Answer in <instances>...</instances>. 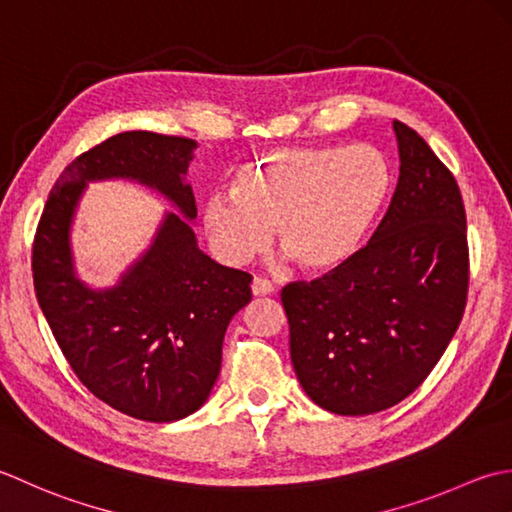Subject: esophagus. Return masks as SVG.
Here are the masks:
<instances>
[{
  "instance_id": "1",
  "label": "esophagus",
  "mask_w": 512,
  "mask_h": 512,
  "mask_svg": "<svg viewBox=\"0 0 512 512\" xmlns=\"http://www.w3.org/2000/svg\"><path fill=\"white\" fill-rule=\"evenodd\" d=\"M252 294L254 296H271V294H274V285H271L269 280H265V278H254Z\"/></svg>"
}]
</instances>
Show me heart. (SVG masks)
I'll use <instances>...</instances> for the list:
<instances>
[{"instance_id": "b5f03b06", "label": "heart", "mask_w": 512, "mask_h": 512, "mask_svg": "<svg viewBox=\"0 0 512 512\" xmlns=\"http://www.w3.org/2000/svg\"><path fill=\"white\" fill-rule=\"evenodd\" d=\"M393 192L391 163L371 143L344 148H274L245 161L229 192L203 205L214 252L243 265L269 243L309 274H331L356 258Z\"/></svg>"}]
</instances>
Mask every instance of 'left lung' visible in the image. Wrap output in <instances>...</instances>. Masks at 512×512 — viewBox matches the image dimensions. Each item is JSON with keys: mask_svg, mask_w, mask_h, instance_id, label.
<instances>
[{"mask_svg": "<svg viewBox=\"0 0 512 512\" xmlns=\"http://www.w3.org/2000/svg\"><path fill=\"white\" fill-rule=\"evenodd\" d=\"M400 179L369 245L338 271L283 289L291 364L322 409L369 415L426 380L466 307L460 187L420 134L393 121Z\"/></svg>", "mask_w": 512, "mask_h": 512, "instance_id": "1", "label": "left lung"}]
</instances>
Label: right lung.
<instances>
[{
    "mask_svg": "<svg viewBox=\"0 0 512 512\" xmlns=\"http://www.w3.org/2000/svg\"><path fill=\"white\" fill-rule=\"evenodd\" d=\"M196 141L134 130L99 143L61 172L33 245V278L59 349L99 400L145 422H176L210 398L229 320L252 300V276L198 249L196 203L185 181ZM125 178L150 186L166 213L151 247L117 286L82 283L69 245L88 182Z\"/></svg>",
    "mask_w": 512,
    "mask_h": 512,
    "instance_id": "1",
    "label": "right lung"
}]
</instances>
